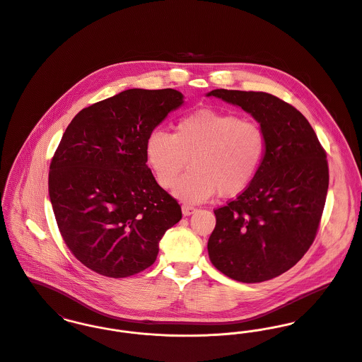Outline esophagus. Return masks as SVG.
Wrapping results in <instances>:
<instances>
[{
    "label": "esophagus",
    "mask_w": 362,
    "mask_h": 362,
    "mask_svg": "<svg viewBox=\"0 0 362 362\" xmlns=\"http://www.w3.org/2000/svg\"><path fill=\"white\" fill-rule=\"evenodd\" d=\"M196 211H197V208H196V206H193V205H187V204H185V205L182 206V212H183V215H185V216H189V215L194 214Z\"/></svg>",
    "instance_id": "obj_1"
}]
</instances>
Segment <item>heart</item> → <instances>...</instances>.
I'll return each mask as SVG.
<instances>
[{
  "label": "heart",
  "mask_w": 362,
  "mask_h": 362,
  "mask_svg": "<svg viewBox=\"0 0 362 362\" xmlns=\"http://www.w3.org/2000/svg\"><path fill=\"white\" fill-rule=\"evenodd\" d=\"M268 150V136L258 122L214 108L183 115L173 133L154 130L146 141L147 162L158 183L172 189L192 160L194 169L175 187L185 202H202L216 192L236 197L259 173Z\"/></svg>",
  "instance_id": "b5f03b06"
}]
</instances>
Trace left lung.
<instances>
[{"label": "left lung", "mask_w": 362, "mask_h": 362, "mask_svg": "<svg viewBox=\"0 0 362 362\" xmlns=\"http://www.w3.org/2000/svg\"><path fill=\"white\" fill-rule=\"evenodd\" d=\"M251 114L268 136L262 168L235 200L214 209V267L243 283L269 281L294 267L315 240L329 186L326 151L305 117L262 91L208 93Z\"/></svg>", "instance_id": "left-lung-1"}]
</instances>
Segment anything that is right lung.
Returning <instances> with one entry per match:
<instances>
[{
    "label": "right lung",
    "mask_w": 362,
    "mask_h": 362,
    "mask_svg": "<svg viewBox=\"0 0 362 362\" xmlns=\"http://www.w3.org/2000/svg\"><path fill=\"white\" fill-rule=\"evenodd\" d=\"M182 104L173 88H130L83 108L66 127L48 193L62 239L88 269L117 279L147 269L182 219L146 157L148 134Z\"/></svg>",
    "instance_id": "right-lung-1"
}]
</instances>
